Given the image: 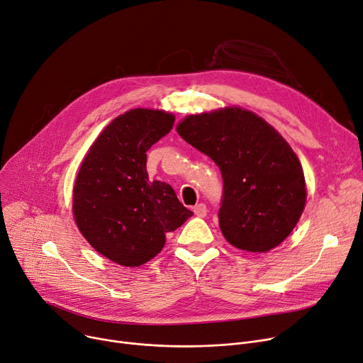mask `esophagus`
<instances>
[{
    "instance_id": "1",
    "label": "esophagus",
    "mask_w": 363,
    "mask_h": 363,
    "mask_svg": "<svg viewBox=\"0 0 363 363\" xmlns=\"http://www.w3.org/2000/svg\"><path fill=\"white\" fill-rule=\"evenodd\" d=\"M194 212L195 214L198 216V217H206V212H208V209H206V205L205 203H198L195 208H194Z\"/></svg>"
}]
</instances>
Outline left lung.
I'll list each match as a JSON object with an SVG mask.
<instances>
[{
	"label": "left lung",
	"mask_w": 363,
	"mask_h": 363,
	"mask_svg": "<svg viewBox=\"0 0 363 363\" xmlns=\"http://www.w3.org/2000/svg\"><path fill=\"white\" fill-rule=\"evenodd\" d=\"M177 133L220 167L218 220L225 240L247 252L279 246L306 203L301 161L283 136L239 106L189 116Z\"/></svg>",
	"instance_id": "obj_1"
}]
</instances>
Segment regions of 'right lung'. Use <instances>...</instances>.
Segmentation results:
<instances>
[{
	"instance_id": "right-lung-1",
	"label": "right lung",
	"mask_w": 363,
	"mask_h": 363,
	"mask_svg": "<svg viewBox=\"0 0 363 363\" xmlns=\"http://www.w3.org/2000/svg\"><path fill=\"white\" fill-rule=\"evenodd\" d=\"M174 116L135 108L105 127L84 157L73 187L74 221L89 245L123 267L151 261L165 234L194 212L165 182H151L146 152L173 129Z\"/></svg>"
}]
</instances>
